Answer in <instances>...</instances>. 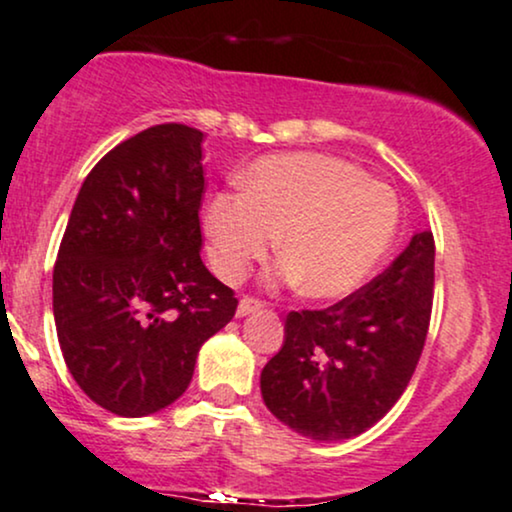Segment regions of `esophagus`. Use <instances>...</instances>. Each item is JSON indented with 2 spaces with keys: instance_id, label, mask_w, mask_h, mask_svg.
<instances>
[{
  "instance_id": "1",
  "label": "esophagus",
  "mask_w": 512,
  "mask_h": 512,
  "mask_svg": "<svg viewBox=\"0 0 512 512\" xmlns=\"http://www.w3.org/2000/svg\"><path fill=\"white\" fill-rule=\"evenodd\" d=\"M261 309H263V304L258 302V299L244 297L242 302H239V306H237V316L244 318V316H249V314H256V311H261Z\"/></svg>"
}]
</instances>
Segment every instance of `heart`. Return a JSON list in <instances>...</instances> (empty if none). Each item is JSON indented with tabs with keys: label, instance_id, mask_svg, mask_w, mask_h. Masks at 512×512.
I'll return each mask as SVG.
<instances>
[{
	"label": "heart",
	"instance_id": "heart-1",
	"mask_svg": "<svg viewBox=\"0 0 512 512\" xmlns=\"http://www.w3.org/2000/svg\"><path fill=\"white\" fill-rule=\"evenodd\" d=\"M398 196L352 162L321 153L258 160L242 194H218L206 210L210 261L242 280L280 234L275 282H299L311 299H340L374 275L398 234Z\"/></svg>",
	"mask_w": 512,
	"mask_h": 512
}]
</instances>
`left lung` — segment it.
<instances>
[{
  "mask_svg": "<svg viewBox=\"0 0 512 512\" xmlns=\"http://www.w3.org/2000/svg\"><path fill=\"white\" fill-rule=\"evenodd\" d=\"M434 234L362 290L321 311H290L285 342L261 371L273 417L314 441L364 434L405 393L422 357L434 304Z\"/></svg>",
  "mask_w": 512,
  "mask_h": 512,
  "instance_id": "obj_1",
  "label": "left lung"
}]
</instances>
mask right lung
I'll return each instance as SVG.
<instances>
[{
	"mask_svg": "<svg viewBox=\"0 0 512 512\" xmlns=\"http://www.w3.org/2000/svg\"><path fill=\"white\" fill-rule=\"evenodd\" d=\"M203 134L158 124L119 143L78 191L52 275L74 381L119 417L182 398L237 297L201 261Z\"/></svg>",
	"mask_w": 512,
	"mask_h": 512,
	"instance_id": "obj_1",
	"label": "right lung"
}]
</instances>
